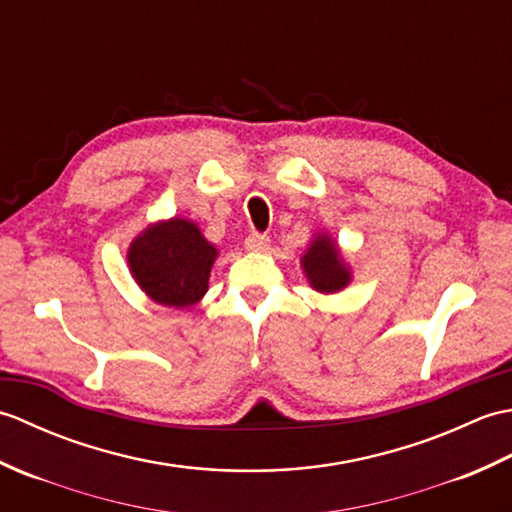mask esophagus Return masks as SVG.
Listing matches in <instances>:
<instances>
[{"instance_id":"34e87169","label":"esophagus","mask_w":512,"mask_h":512,"mask_svg":"<svg viewBox=\"0 0 512 512\" xmlns=\"http://www.w3.org/2000/svg\"><path fill=\"white\" fill-rule=\"evenodd\" d=\"M244 244H246V250H250V253H262V250L268 248L270 239H268V235H262V233H250Z\"/></svg>"}]
</instances>
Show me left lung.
<instances>
[{
	"instance_id": "1",
	"label": "left lung",
	"mask_w": 512,
	"mask_h": 512,
	"mask_svg": "<svg viewBox=\"0 0 512 512\" xmlns=\"http://www.w3.org/2000/svg\"><path fill=\"white\" fill-rule=\"evenodd\" d=\"M303 273H306L310 286L325 295L343 290L352 281V273L339 253V246L332 242L328 233H319L312 239L306 255L301 257Z\"/></svg>"
}]
</instances>
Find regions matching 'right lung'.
<instances>
[{"label": "right lung", "instance_id": "right-lung-1", "mask_svg": "<svg viewBox=\"0 0 512 512\" xmlns=\"http://www.w3.org/2000/svg\"><path fill=\"white\" fill-rule=\"evenodd\" d=\"M220 255L198 224L182 217L147 226L127 250V264L145 295L169 308H191L209 290Z\"/></svg>", "mask_w": 512, "mask_h": 512}]
</instances>
